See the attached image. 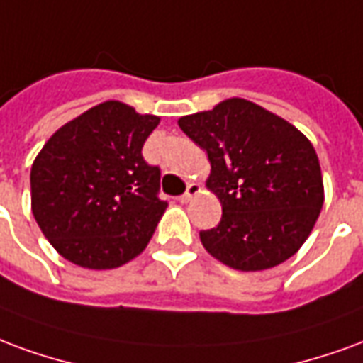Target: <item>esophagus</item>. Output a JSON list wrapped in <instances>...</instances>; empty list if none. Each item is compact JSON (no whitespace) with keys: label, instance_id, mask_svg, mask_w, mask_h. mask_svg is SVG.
Returning a JSON list of instances; mask_svg holds the SVG:
<instances>
[{"label":"esophagus","instance_id":"1","mask_svg":"<svg viewBox=\"0 0 363 363\" xmlns=\"http://www.w3.org/2000/svg\"><path fill=\"white\" fill-rule=\"evenodd\" d=\"M199 191H201L199 184H189V185H187V191H185L184 195H179L178 201H179V203H189V201H191L193 197H195V195H197Z\"/></svg>","mask_w":363,"mask_h":363}]
</instances>
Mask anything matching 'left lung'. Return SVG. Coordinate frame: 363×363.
<instances>
[{"label": "left lung", "instance_id": "1", "mask_svg": "<svg viewBox=\"0 0 363 363\" xmlns=\"http://www.w3.org/2000/svg\"><path fill=\"white\" fill-rule=\"evenodd\" d=\"M178 125L207 150V187L222 218L199 232L203 247L236 271H265L300 250L315 226L325 191L319 158L306 135L255 102L222 100Z\"/></svg>", "mask_w": 363, "mask_h": 363}]
</instances>
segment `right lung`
Listing matches in <instances>:
<instances>
[{
    "instance_id": "obj_1",
    "label": "right lung",
    "mask_w": 363,
    "mask_h": 363,
    "mask_svg": "<svg viewBox=\"0 0 363 363\" xmlns=\"http://www.w3.org/2000/svg\"><path fill=\"white\" fill-rule=\"evenodd\" d=\"M158 116L108 100L60 127L30 168V205L54 250L84 269L129 263L168 207L141 150Z\"/></svg>"
}]
</instances>
